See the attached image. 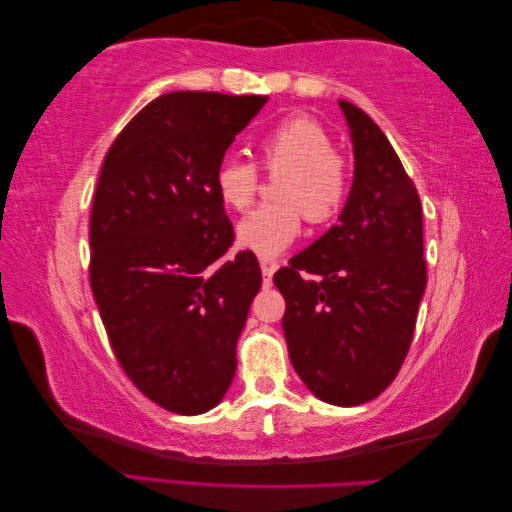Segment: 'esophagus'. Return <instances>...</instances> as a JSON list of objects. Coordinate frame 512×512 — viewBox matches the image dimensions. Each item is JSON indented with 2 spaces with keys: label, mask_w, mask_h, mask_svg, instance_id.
<instances>
[{
  "label": "esophagus",
  "mask_w": 512,
  "mask_h": 512,
  "mask_svg": "<svg viewBox=\"0 0 512 512\" xmlns=\"http://www.w3.org/2000/svg\"><path fill=\"white\" fill-rule=\"evenodd\" d=\"M260 271H263V285L271 287V283H274L276 265L274 263H267V260H260Z\"/></svg>",
  "instance_id": "esophagus-1"
}]
</instances>
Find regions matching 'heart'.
I'll use <instances>...</instances> for the list:
<instances>
[{
	"mask_svg": "<svg viewBox=\"0 0 512 512\" xmlns=\"http://www.w3.org/2000/svg\"><path fill=\"white\" fill-rule=\"evenodd\" d=\"M329 132L316 119L287 117L260 134V165L278 176L280 201L258 207L236 227V241L260 258H276L296 241L302 216L322 225L336 218L351 192L349 165L331 150ZM260 176L254 163L225 159L216 168L214 187L221 203L245 212L254 203Z\"/></svg>",
	"mask_w": 512,
	"mask_h": 512,
	"instance_id": "1",
	"label": "heart"
}]
</instances>
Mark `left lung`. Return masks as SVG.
<instances>
[{
  "label": "left lung",
  "mask_w": 512,
  "mask_h": 512,
  "mask_svg": "<svg viewBox=\"0 0 512 512\" xmlns=\"http://www.w3.org/2000/svg\"><path fill=\"white\" fill-rule=\"evenodd\" d=\"M353 183L338 225L278 269L289 360L322 402L358 406L389 387L409 353L426 287L422 203L367 112L340 99Z\"/></svg>",
  "instance_id": "1"
}]
</instances>
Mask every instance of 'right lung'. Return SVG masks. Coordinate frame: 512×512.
I'll use <instances>...</instances> for the list:
<instances>
[{
    "label": "right lung",
    "instance_id": "add662e5",
    "mask_svg": "<svg viewBox=\"0 0 512 512\" xmlns=\"http://www.w3.org/2000/svg\"><path fill=\"white\" fill-rule=\"evenodd\" d=\"M258 95L168 92L103 159L90 214V287L121 369L179 415L214 409L236 373V342L263 276L234 243L214 174Z\"/></svg>",
    "mask_w": 512,
    "mask_h": 512
}]
</instances>
